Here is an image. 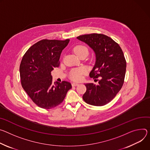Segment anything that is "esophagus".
I'll return each mask as SVG.
<instances>
[{"label":"esophagus","mask_w":150,"mask_h":150,"mask_svg":"<svg viewBox=\"0 0 150 150\" xmlns=\"http://www.w3.org/2000/svg\"><path fill=\"white\" fill-rule=\"evenodd\" d=\"M79 83H72V86H79Z\"/></svg>","instance_id":"esophagus-1"}]
</instances>
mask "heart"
<instances>
[{
    "instance_id": "1",
    "label": "heart",
    "mask_w": 150,
    "mask_h": 150,
    "mask_svg": "<svg viewBox=\"0 0 150 150\" xmlns=\"http://www.w3.org/2000/svg\"><path fill=\"white\" fill-rule=\"evenodd\" d=\"M73 51L77 56H79L80 54L83 53V52L88 53V49L87 48V47H86L84 45H81L76 46L73 49ZM86 70L85 68L80 67V68L73 69L69 74V77L73 80L80 81L82 79V75L86 74Z\"/></svg>"
}]
</instances>
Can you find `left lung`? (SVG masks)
Instances as JSON below:
<instances>
[{
  "instance_id": "1",
  "label": "left lung",
  "mask_w": 150,
  "mask_h": 150,
  "mask_svg": "<svg viewBox=\"0 0 150 150\" xmlns=\"http://www.w3.org/2000/svg\"><path fill=\"white\" fill-rule=\"evenodd\" d=\"M77 38L94 51L96 62L89 76L99 79L98 85L85 84L86 92L83 99L90 105H105L112 100L124 83L126 61L122 49L111 38L103 34L92 33Z\"/></svg>"
}]
</instances>
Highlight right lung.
Masks as SVG:
<instances>
[{"mask_svg": "<svg viewBox=\"0 0 150 150\" xmlns=\"http://www.w3.org/2000/svg\"><path fill=\"white\" fill-rule=\"evenodd\" d=\"M70 39H43L32 45L24 55L20 66L21 83L33 103L51 109L62 103L71 84L67 81L54 83L51 71L59 67L62 50Z\"/></svg>", "mask_w": 150, "mask_h": 150, "instance_id": "add662e5", "label": "right lung"}]
</instances>
